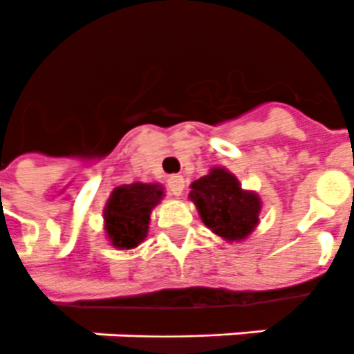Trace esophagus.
I'll list each match as a JSON object with an SVG mask.
<instances>
[{"label":"esophagus","mask_w":354,"mask_h":354,"mask_svg":"<svg viewBox=\"0 0 354 354\" xmlns=\"http://www.w3.org/2000/svg\"><path fill=\"white\" fill-rule=\"evenodd\" d=\"M167 185H169V191H171L174 196H182L183 187H185V180H183V176H171L169 178V182H167Z\"/></svg>","instance_id":"obj_1"}]
</instances>
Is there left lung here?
I'll list each match as a JSON object with an SVG mask.
<instances>
[{
  "instance_id": "left-lung-1",
  "label": "left lung",
  "mask_w": 354,
  "mask_h": 354,
  "mask_svg": "<svg viewBox=\"0 0 354 354\" xmlns=\"http://www.w3.org/2000/svg\"><path fill=\"white\" fill-rule=\"evenodd\" d=\"M189 198L205 226L230 242L246 239L259 224L261 198L244 191L232 172L221 167L191 183Z\"/></svg>"
}]
</instances>
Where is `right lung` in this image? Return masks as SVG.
I'll use <instances>...</instances> for the list:
<instances>
[{
    "label": "right lung",
    "instance_id": "1",
    "mask_svg": "<svg viewBox=\"0 0 354 354\" xmlns=\"http://www.w3.org/2000/svg\"><path fill=\"white\" fill-rule=\"evenodd\" d=\"M163 198L158 183H130L115 187L104 207V230L113 246L130 250L149 233L150 211Z\"/></svg>",
    "mask_w": 354,
    "mask_h": 354
}]
</instances>
